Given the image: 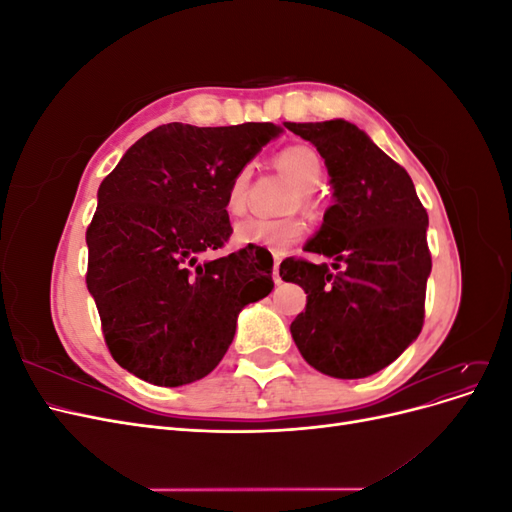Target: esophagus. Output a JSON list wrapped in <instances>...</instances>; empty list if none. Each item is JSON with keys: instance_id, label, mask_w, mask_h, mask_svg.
Wrapping results in <instances>:
<instances>
[{"instance_id": "34e87169", "label": "esophagus", "mask_w": 512, "mask_h": 512, "mask_svg": "<svg viewBox=\"0 0 512 512\" xmlns=\"http://www.w3.org/2000/svg\"><path fill=\"white\" fill-rule=\"evenodd\" d=\"M273 282H275V284H282V277H280V260L273 262Z\"/></svg>"}]
</instances>
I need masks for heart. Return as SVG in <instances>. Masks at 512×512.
I'll return each mask as SVG.
<instances>
[{"label":"heart","mask_w":512,"mask_h":512,"mask_svg":"<svg viewBox=\"0 0 512 512\" xmlns=\"http://www.w3.org/2000/svg\"><path fill=\"white\" fill-rule=\"evenodd\" d=\"M277 164L297 181L303 203H309V190H314L322 181L324 164L318 151L309 145H290L277 153ZM252 179V166H241L235 177L230 179L226 190V211L239 215L245 211L247 203V185ZM305 232V224L299 218L269 220V218H245L235 226V243L243 247H260L273 254L286 252L292 243H297Z\"/></svg>","instance_id":"1"}]
</instances>
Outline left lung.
Returning <instances> with one entry per match:
<instances>
[{
	"instance_id": "1",
	"label": "left lung",
	"mask_w": 512,
	"mask_h": 512,
	"mask_svg": "<svg viewBox=\"0 0 512 512\" xmlns=\"http://www.w3.org/2000/svg\"><path fill=\"white\" fill-rule=\"evenodd\" d=\"M284 126L314 143L335 205L305 250L333 258L282 262L280 275L307 294L290 324L303 359L333 378H365L391 365L423 329L431 273L427 211L414 183L369 136L344 119Z\"/></svg>"
}]
</instances>
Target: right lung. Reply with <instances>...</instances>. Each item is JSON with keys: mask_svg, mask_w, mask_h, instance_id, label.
I'll return each instance as SVG.
<instances>
[{"mask_svg": "<svg viewBox=\"0 0 512 512\" xmlns=\"http://www.w3.org/2000/svg\"><path fill=\"white\" fill-rule=\"evenodd\" d=\"M280 132L273 123H166L100 183L85 280L108 352L136 378L158 386L205 378L241 309L271 292L273 260L260 247L200 258L230 239V179Z\"/></svg>", "mask_w": 512, "mask_h": 512, "instance_id": "1", "label": "right lung"}]
</instances>
